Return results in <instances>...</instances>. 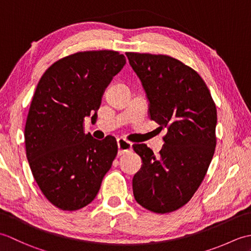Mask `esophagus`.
<instances>
[{"mask_svg":"<svg viewBox=\"0 0 251 251\" xmlns=\"http://www.w3.org/2000/svg\"><path fill=\"white\" fill-rule=\"evenodd\" d=\"M117 147H119V155H124L127 152L131 151L132 143L125 140L124 138H120L117 139Z\"/></svg>","mask_w":251,"mask_h":251,"instance_id":"obj_1","label":"esophagus"}]
</instances>
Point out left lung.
<instances>
[{
  "label": "left lung",
  "instance_id": "left-lung-1",
  "mask_svg": "<svg viewBox=\"0 0 251 251\" xmlns=\"http://www.w3.org/2000/svg\"><path fill=\"white\" fill-rule=\"evenodd\" d=\"M149 101L150 119L167 128L155 157L145 143L134 145L142 165L132 179L135 200L167 214L188 202L200 188L216 148L217 109L193 69L166 55L126 52Z\"/></svg>",
  "mask_w": 251,
  "mask_h": 251
}]
</instances>
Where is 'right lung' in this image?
<instances>
[{"instance_id":"obj_1","label":"right lung","mask_w":251,"mask_h":251,"mask_svg":"<svg viewBox=\"0 0 251 251\" xmlns=\"http://www.w3.org/2000/svg\"><path fill=\"white\" fill-rule=\"evenodd\" d=\"M114 50L81 51L56 61L37 84L25 127L26 158L42 193L62 210L81 209L98 194L117 154L114 137L84 134L105 88L125 66Z\"/></svg>"}]
</instances>
